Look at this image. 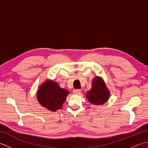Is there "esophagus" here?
I'll use <instances>...</instances> for the list:
<instances>
[{"mask_svg":"<svg viewBox=\"0 0 148 148\" xmlns=\"http://www.w3.org/2000/svg\"><path fill=\"white\" fill-rule=\"evenodd\" d=\"M81 92V90L80 89H76L73 90V93L75 95H79Z\"/></svg>","mask_w":148,"mask_h":148,"instance_id":"obj_1","label":"esophagus"}]
</instances>
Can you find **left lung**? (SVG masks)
Returning a JSON list of instances; mask_svg holds the SVG:
<instances>
[{
    "instance_id": "1",
    "label": "left lung",
    "mask_w": 148,
    "mask_h": 148,
    "mask_svg": "<svg viewBox=\"0 0 148 148\" xmlns=\"http://www.w3.org/2000/svg\"><path fill=\"white\" fill-rule=\"evenodd\" d=\"M109 97V90L107 88L103 78L96 76L92 81L90 90L88 91L86 94V98L92 104L99 106L105 103Z\"/></svg>"
}]
</instances>
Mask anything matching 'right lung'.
Instances as JSON below:
<instances>
[{
  "mask_svg": "<svg viewBox=\"0 0 148 148\" xmlns=\"http://www.w3.org/2000/svg\"><path fill=\"white\" fill-rule=\"evenodd\" d=\"M69 94V91L62 88L58 83L48 79L39 86L36 97L37 101L42 107L54 112L62 108Z\"/></svg>",
  "mask_w": 148,
  "mask_h": 148,
  "instance_id": "right-lung-1",
  "label": "right lung"
}]
</instances>
